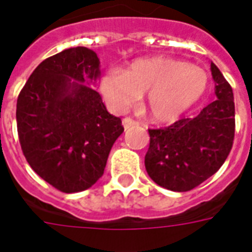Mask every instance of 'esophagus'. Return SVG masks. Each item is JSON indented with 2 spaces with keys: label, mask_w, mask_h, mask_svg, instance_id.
I'll use <instances>...</instances> for the list:
<instances>
[{
  "label": "esophagus",
  "mask_w": 252,
  "mask_h": 252,
  "mask_svg": "<svg viewBox=\"0 0 252 252\" xmlns=\"http://www.w3.org/2000/svg\"><path fill=\"white\" fill-rule=\"evenodd\" d=\"M137 123H136L133 119H131V117H126V119H123V126H124V129H128L129 126H136Z\"/></svg>",
  "instance_id": "esophagus-1"
}]
</instances>
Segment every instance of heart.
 Wrapping results in <instances>:
<instances>
[{"label": "heart", "mask_w": 252, "mask_h": 252, "mask_svg": "<svg viewBox=\"0 0 252 252\" xmlns=\"http://www.w3.org/2000/svg\"><path fill=\"white\" fill-rule=\"evenodd\" d=\"M208 88L203 69L171 57L139 59L123 72L112 70L100 80V91L115 112L128 111L145 93V109L159 123L178 120L202 100Z\"/></svg>", "instance_id": "heart-1"}]
</instances>
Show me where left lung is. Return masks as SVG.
<instances>
[{"label":"left lung","mask_w":252,"mask_h":252,"mask_svg":"<svg viewBox=\"0 0 252 252\" xmlns=\"http://www.w3.org/2000/svg\"><path fill=\"white\" fill-rule=\"evenodd\" d=\"M216 100L193 119L150 129L145 169L160 187L186 192L220 168L230 154L235 133V104L230 84L211 63Z\"/></svg>","instance_id":"obj_1"}]
</instances>
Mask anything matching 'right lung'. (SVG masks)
<instances>
[{"label": "right lung", "instance_id": "1", "mask_svg": "<svg viewBox=\"0 0 252 252\" xmlns=\"http://www.w3.org/2000/svg\"><path fill=\"white\" fill-rule=\"evenodd\" d=\"M96 52L69 48L37 66L17 100V131L34 172L66 193L88 189L101 178L112 145L123 133L120 117L93 89Z\"/></svg>", "mask_w": 252, "mask_h": 252}]
</instances>
